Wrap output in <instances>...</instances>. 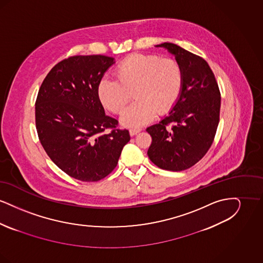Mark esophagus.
<instances>
[{
	"instance_id": "34e87169",
	"label": "esophagus",
	"mask_w": 263,
	"mask_h": 263,
	"mask_svg": "<svg viewBox=\"0 0 263 263\" xmlns=\"http://www.w3.org/2000/svg\"><path fill=\"white\" fill-rule=\"evenodd\" d=\"M139 132H141V129H139V128H132V129H130V130H129V133H130V135H131V136H135V135H137Z\"/></svg>"
}]
</instances>
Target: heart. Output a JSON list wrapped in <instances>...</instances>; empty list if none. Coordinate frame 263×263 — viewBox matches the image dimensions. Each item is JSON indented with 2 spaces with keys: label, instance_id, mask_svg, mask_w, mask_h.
<instances>
[{
  "label": "heart",
  "instance_id": "b5f03b06",
  "mask_svg": "<svg viewBox=\"0 0 263 263\" xmlns=\"http://www.w3.org/2000/svg\"><path fill=\"white\" fill-rule=\"evenodd\" d=\"M114 81L102 80L99 85L101 103L111 112L120 114L133 93L135 101L120 118L122 125L136 128L167 112L178 99L182 72L178 63L157 55L133 54L120 63Z\"/></svg>",
  "mask_w": 263,
  "mask_h": 263
}]
</instances>
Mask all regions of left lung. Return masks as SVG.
Returning a JSON list of instances; mask_svg holds the SVG:
<instances>
[{
    "instance_id": "8db88e82",
    "label": "left lung",
    "mask_w": 263,
    "mask_h": 263,
    "mask_svg": "<svg viewBox=\"0 0 263 263\" xmlns=\"http://www.w3.org/2000/svg\"><path fill=\"white\" fill-rule=\"evenodd\" d=\"M156 47L175 56L182 72V87L168 115L147 128L152 136L147 154L159 167L180 172L199 162L211 147L219 124L221 95L203 58L170 42Z\"/></svg>"
}]
</instances>
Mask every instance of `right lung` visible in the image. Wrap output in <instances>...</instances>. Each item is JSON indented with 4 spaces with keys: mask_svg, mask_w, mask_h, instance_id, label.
<instances>
[{
    "mask_svg": "<svg viewBox=\"0 0 263 263\" xmlns=\"http://www.w3.org/2000/svg\"><path fill=\"white\" fill-rule=\"evenodd\" d=\"M115 63L103 55L73 56L55 65L44 79L35 102L38 137L52 162L82 181H98L117 165L128 130L115 129L105 115L99 85ZM111 127L108 135L103 132Z\"/></svg>",
    "mask_w": 263,
    "mask_h": 263,
    "instance_id": "right-lung-1",
    "label": "right lung"
}]
</instances>
